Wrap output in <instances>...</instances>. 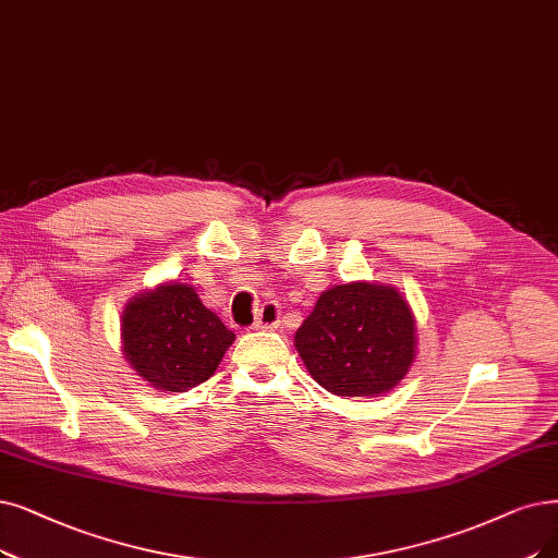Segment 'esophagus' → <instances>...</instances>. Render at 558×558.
Wrapping results in <instances>:
<instances>
[{
	"mask_svg": "<svg viewBox=\"0 0 558 558\" xmlns=\"http://www.w3.org/2000/svg\"><path fill=\"white\" fill-rule=\"evenodd\" d=\"M279 316H281V306L277 302H265L258 311L254 327L256 329H275V327H279Z\"/></svg>",
	"mask_w": 558,
	"mask_h": 558,
	"instance_id": "34e87169",
	"label": "esophagus"
}]
</instances>
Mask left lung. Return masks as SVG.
<instances>
[{
  "mask_svg": "<svg viewBox=\"0 0 558 558\" xmlns=\"http://www.w3.org/2000/svg\"><path fill=\"white\" fill-rule=\"evenodd\" d=\"M314 380L333 396H380L408 375L416 320L393 286L352 281L325 291L295 331Z\"/></svg>",
  "mask_w": 558,
  "mask_h": 558,
  "instance_id": "8db88e82",
  "label": "left lung"
}]
</instances>
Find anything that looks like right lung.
I'll return each instance as SVG.
<instances>
[{
	"instance_id": "1",
	"label": "right lung",
	"mask_w": 558,
	"mask_h": 558,
	"mask_svg": "<svg viewBox=\"0 0 558 558\" xmlns=\"http://www.w3.org/2000/svg\"><path fill=\"white\" fill-rule=\"evenodd\" d=\"M121 341L128 364L162 391H187L206 383L235 341L196 291L167 281L132 298L121 316Z\"/></svg>"
}]
</instances>
